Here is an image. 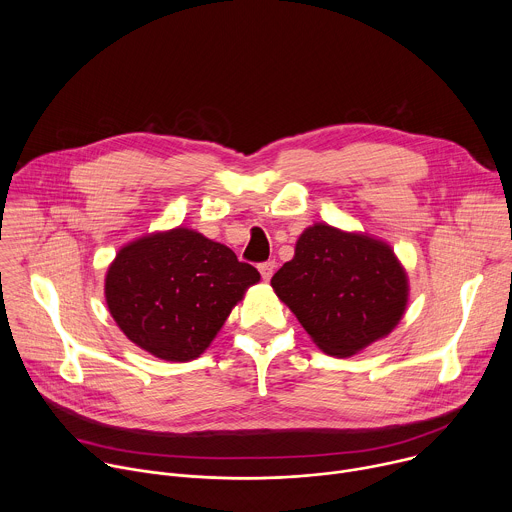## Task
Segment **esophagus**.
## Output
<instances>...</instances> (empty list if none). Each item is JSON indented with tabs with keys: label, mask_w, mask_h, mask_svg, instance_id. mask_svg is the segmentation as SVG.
I'll use <instances>...</instances> for the list:
<instances>
[{
	"label": "esophagus",
	"mask_w": 512,
	"mask_h": 512,
	"mask_svg": "<svg viewBox=\"0 0 512 512\" xmlns=\"http://www.w3.org/2000/svg\"><path fill=\"white\" fill-rule=\"evenodd\" d=\"M273 271H275V261H265V263H259V273H261V277H263L265 281H269V279H271Z\"/></svg>",
	"instance_id": "34e87169"
}]
</instances>
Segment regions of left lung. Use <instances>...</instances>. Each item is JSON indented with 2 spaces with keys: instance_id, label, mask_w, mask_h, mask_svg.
<instances>
[{
  "instance_id": "obj_1",
  "label": "left lung",
  "mask_w": 512,
  "mask_h": 512,
  "mask_svg": "<svg viewBox=\"0 0 512 512\" xmlns=\"http://www.w3.org/2000/svg\"><path fill=\"white\" fill-rule=\"evenodd\" d=\"M277 298L330 356H352L403 318L409 281L393 249L367 233L308 227L271 277Z\"/></svg>"
}]
</instances>
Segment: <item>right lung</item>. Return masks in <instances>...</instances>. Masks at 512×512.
<instances>
[{
	"mask_svg": "<svg viewBox=\"0 0 512 512\" xmlns=\"http://www.w3.org/2000/svg\"><path fill=\"white\" fill-rule=\"evenodd\" d=\"M259 279L227 245L178 227L121 247L105 275V300L133 344L186 362L210 346Z\"/></svg>",
	"mask_w": 512,
	"mask_h": 512,
	"instance_id": "add662e5",
	"label": "right lung"
}]
</instances>
